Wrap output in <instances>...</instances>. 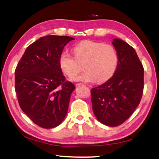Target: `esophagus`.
<instances>
[{
	"instance_id": "34e87169",
	"label": "esophagus",
	"mask_w": 159,
	"mask_h": 159,
	"mask_svg": "<svg viewBox=\"0 0 159 159\" xmlns=\"http://www.w3.org/2000/svg\"><path fill=\"white\" fill-rule=\"evenodd\" d=\"M82 85V83H76V86H80V85Z\"/></svg>"
}]
</instances>
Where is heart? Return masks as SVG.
<instances>
[{
    "instance_id": "1",
    "label": "heart",
    "mask_w": 159,
    "mask_h": 159,
    "mask_svg": "<svg viewBox=\"0 0 159 159\" xmlns=\"http://www.w3.org/2000/svg\"><path fill=\"white\" fill-rule=\"evenodd\" d=\"M74 56L63 51L60 56V65L64 73L72 76L83 64L82 74L72 78L75 81L104 82L114 74L118 64V54L111 45L92 41H83L73 48Z\"/></svg>"
}]
</instances>
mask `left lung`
<instances>
[{
  "mask_svg": "<svg viewBox=\"0 0 159 159\" xmlns=\"http://www.w3.org/2000/svg\"><path fill=\"white\" fill-rule=\"evenodd\" d=\"M118 54L116 69L111 78L91 89L94 114L99 122L111 127L124 123L141 101L144 68L134 48L122 40L113 41Z\"/></svg>",
  "mask_w": 159,
  "mask_h": 159,
  "instance_id": "8db88e82",
  "label": "left lung"
}]
</instances>
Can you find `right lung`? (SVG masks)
Here are the masks:
<instances>
[{
    "instance_id": "obj_1",
    "label": "right lung",
    "mask_w": 159,
    "mask_h": 159,
    "mask_svg": "<svg viewBox=\"0 0 159 159\" xmlns=\"http://www.w3.org/2000/svg\"><path fill=\"white\" fill-rule=\"evenodd\" d=\"M74 38L46 36L26 48L16 67L15 89L21 110L35 124L53 128L63 121L75 85L61 71L60 56Z\"/></svg>"
}]
</instances>
